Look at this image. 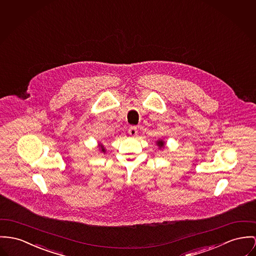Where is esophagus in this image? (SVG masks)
Returning a JSON list of instances; mask_svg holds the SVG:
<instances>
[{
    "label": "esophagus",
    "mask_w": 256,
    "mask_h": 256,
    "mask_svg": "<svg viewBox=\"0 0 256 256\" xmlns=\"http://www.w3.org/2000/svg\"><path fill=\"white\" fill-rule=\"evenodd\" d=\"M138 128H136V126H132V128H130V130H128V134L132 136H138Z\"/></svg>",
    "instance_id": "esophagus-1"
}]
</instances>
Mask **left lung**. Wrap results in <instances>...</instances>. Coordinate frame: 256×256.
I'll return each instance as SVG.
<instances>
[{"label":"left lung","mask_w":256,"mask_h":256,"mask_svg":"<svg viewBox=\"0 0 256 256\" xmlns=\"http://www.w3.org/2000/svg\"><path fill=\"white\" fill-rule=\"evenodd\" d=\"M156 144H157L158 149H164L166 142H164L162 139H160V140H158L157 142H156Z\"/></svg>","instance_id":"1"}]
</instances>
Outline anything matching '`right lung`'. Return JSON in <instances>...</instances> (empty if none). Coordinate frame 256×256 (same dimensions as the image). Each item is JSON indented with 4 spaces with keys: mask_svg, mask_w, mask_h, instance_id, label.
I'll return each instance as SVG.
<instances>
[{
    "mask_svg": "<svg viewBox=\"0 0 256 256\" xmlns=\"http://www.w3.org/2000/svg\"><path fill=\"white\" fill-rule=\"evenodd\" d=\"M99 150H101V152L102 153H105L106 152V150H105V148H104V146H103V144H101V143H99Z\"/></svg>",
    "mask_w": 256,
    "mask_h": 256,
    "instance_id": "1",
    "label": "right lung"
}]
</instances>
